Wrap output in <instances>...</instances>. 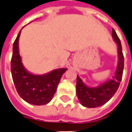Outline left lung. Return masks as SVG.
<instances>
[{"mask_svg": "<svg viewBox=\"0 0 132 132\" xmlns=\"http://www.w3.org/2000/svg\"><path fill=\"white\" fill-rule=\"evenodd\" d=\"M112 37L117 44L118 63L114 75L111 79L103 82L96 87L85 85L79 76H77L76 93L82 106L88 108H96L105 104L111 98L119 88L121 81L123 70V60L122 47L119 37L114 29H112Z\"/></svg>", "mask_w": 132, "mask_h": 132, "instance_id": "obj_1", "label": "left lung"}]
</instances>
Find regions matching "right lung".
Instances as JSON below:
<instances>
[{
  "label": "right lung",
  "instance_id": "obj_1",
  "mask_svg": "<svg viewBox=\"0 0 132 132\" xmlns=\"http://www.w3.org/2000/svg\"><path fill=\"white\" fill-rule=\"evenodd\" d=\"M21 29L13 45L11 70L13 83L20 97L26 102L36 106L45 105L52 99L62 76L68 69L58 68L42 75L28 71L23 64L19 53V41Z\"/></svg>",
  "mask_w": 132,
  "mask_h": 132
}]
</instances>
